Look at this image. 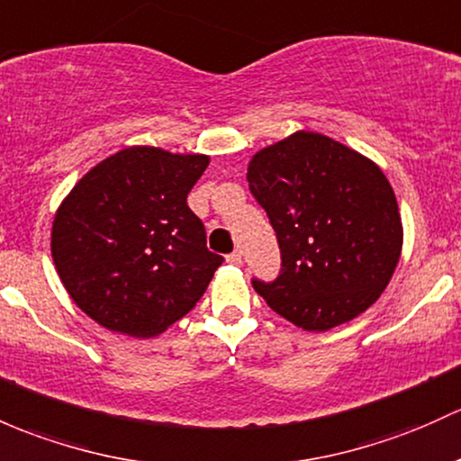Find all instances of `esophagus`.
<instances>
[{"mask_svg":"<svg viewBox=\"0 0 461 461\" xmlns=\"http://www.w3.org/2000/svg\"><path fill=\"white\" fill-rule=\"evenodd\" d=\"M226 259H229V264H232V266H241V252L240 250L230 252V255L226 257Z\"/></svg>","mask_w":461,"mask_h":461,"instance_id":"esophagus-1","label":"esophagus"}]
</instances>
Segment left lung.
<instances>
[{"label": "left lung", "mask_w": 461, "mask_h": 461, "mask_svg": "<svg viewBox=\"0 0 461 461\" xmlns=\"http://www.w3.org/2000/svg\"><path fill=\"white\" fill-rule=\"evenodd\" d=\"M246 177L279 240L281 275L272 284L252 281L276 314L305 331H328L380 299L404 230L374 160L299 130L257 151Z\"/></svg>", "instance_id": "8db88e82"}]
</instances>
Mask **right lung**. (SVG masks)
Returning <instances> with one entry per match:
<instances>
[{
    "label": "right lung",
    "mask_w": 461,
    "mask_h": 461,
    "mask_svg": "<svg viewBox=\"0 0 461 461\" xmlns=\"http://www.w3.org/2000/svg\"><path fill=\"white\" fill-rule=\"evenodd\" d=\"M204 153L133 145L92 167L52 220L54 268L70 299L105 330L153 339L189 314L221 257L206 249L186 195Z\"/></svg>",
    "instance_id": "obj_1"
}]
</instances>
